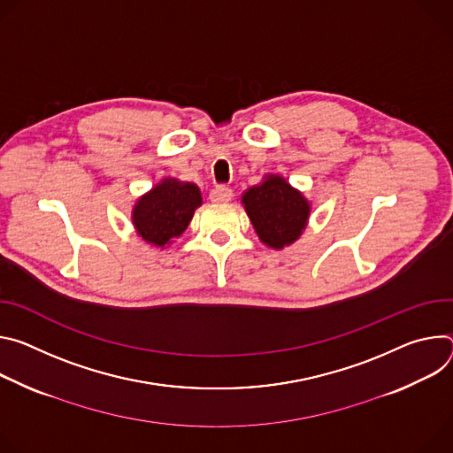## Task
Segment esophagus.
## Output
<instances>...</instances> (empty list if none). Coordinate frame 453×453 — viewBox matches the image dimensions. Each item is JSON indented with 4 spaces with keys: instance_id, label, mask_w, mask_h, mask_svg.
I'll return each mask as SVG.
<instances>
[{
    "instance_id": "34e87169",
    "label": "esophagus",
    "mask_w": 453,
    "mask_h": 453,
    "mask_svg": "<svg viewBox=\"0 0 453 453\" xmlns=\"http://www.w3.org/2000/svg\"><path fill=\"white\" fill-rule=\"evenodd\" d=\"M232 188L226 187V185H218L212 192H211V199L214 201V203H228V201L232 199Z\"/></svg>"
}]
</instances>
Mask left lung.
Instances as JSON below:
<instances>
[{
	"instance_id": "left-lung-1",
	"label": "left lung",
	"mask_w": 453,
	"mask_h": 453,
	"mask_svg": "<svg viewBox=\"0 0 453 453\" xmlns=\"http://www.w3.org/2000/svg\"><path fill=\"white\" fill-rule=\"evenodd\" d=\"M241 203L259 239L275 250L289 246L303 235L311 212L304 194L279 174H268L263 183L248 188Z\"/></svg>"
}]
</instances>
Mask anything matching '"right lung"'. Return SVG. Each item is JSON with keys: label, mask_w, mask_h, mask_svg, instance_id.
Instances as JSON below:
<instances>
[{"label": "right lung", "mask_w": 453, "mask_h": 453, "mask_svg": "<svg viewBox=\"0 0 453 453\" xmlns=\"http://www.w3.org/2000/svg\"><path fill=\"white\" fill-rule=\"evenodd\" d=\"M201 203L203 197L197 185L165 178L138 197L131 219L136 234L145 242L164 248L187 230L194 211Z\"/></svg>", "instance_id": "add662e5"}]
</instances>
